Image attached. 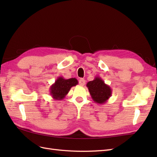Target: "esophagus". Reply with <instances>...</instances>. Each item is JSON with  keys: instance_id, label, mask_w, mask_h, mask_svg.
Segmentation results:
<instances>
[{"instance_id": "esophagus-1", "label": "esophagus", "mask_w": 157, "mask_h": 157, "mask_svg": "<svg viewBox=\"0 0 157 157\" xmlns=\"http://www.w3.org/2000/svg\"><path fill=\"white\" fill-rule=\"evenodd\" d=\"M79 85L80 86H84L85 85V84H86V81H85V79H82V78H81L80 79H79Z\"/></svg>"}]
</instances>
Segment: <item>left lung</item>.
Returning <instances> with one entry per match:
<instances>
[{
  "label": "left lung",
  "mask_w": 157,
  "mask_h": 157,
  "mask_svg": "<svg viewBox=\"0 0 157 157\" xmlns=\"http://www.w3.org/2000/svg\"><path fill=\"white\" fill-rule=\"evenodd\" d=\"M86 86L93 101L98 104H105L111 96V87L106 84L100 77L96 76L94 80L87 83Z\"/></svg>",
  "instance_id": "obj_1"
}]
</instances>
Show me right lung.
Wrapping results in <instances>:
<instances>
[{"mask_svg":"<svg viewBox=\"0 0 157 157\" xmlns=\"http://www.w3.org/2000/svg\"><path fill=\"white\" fill-rule=\"evenodd\" d=\"M78 84V81L76 78L65 79L61 76L59 77L50 88V94L53 99L61 101L68 94L71 87L75 86Z\"/></svg>","mask_w":157,"mask_h":157,"instance_id":"right-lung-1","label":"right lung"}]
</instances>
